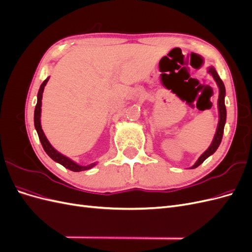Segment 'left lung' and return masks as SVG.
I'll return each mask as SVG.
<instances>
[{"label":"left lung","mask_w":252,"mask_h":252,"mask_svg":"<svg viewBox=\"0 0 252 252\" xmlns=\"http://www.w3.org/2000/svg\"><path fill=\"white\" fill-rule=\"evenodd\" d=\"M208 72L212 75L213 79L216 80L218 86H219V89H220L219 101H218L220 120H219V124H218V128H217V132L215 134V138H213V140H212V143L210 144V146L208 147V149L206 150L199 158H197V161L191 167V169L196 168V167L200 166L205 161L206 158H207L208 157H210L211 155L215 154L216 150L219 148L220 142H222L223 133H224V126H225V123H226V106H225V94H226V90H225L224 83H223L222 80H220L218 72L216 71V69L213 67H209Z\"/></svg>","instance_id":"obj_1"}]
</instances>
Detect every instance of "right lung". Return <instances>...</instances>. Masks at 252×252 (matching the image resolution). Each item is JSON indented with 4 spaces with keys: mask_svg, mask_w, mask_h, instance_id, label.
<instances>
[{
    "mask_svg": "<svg viewBox=\"0 0 252 252\" xmlns=\"http://www.w3.org/2000/svg\"><path fill=\"white\" fill-rule=\"evenodd\" d=\"M48 80H49V77L42 83V85L39 89V93H37V102H36L35 108H34V127L36 129V132H37V135H39V139L41 141L42 146H43L45 152H46V154L53 159V161H56L57 163L63 165L65 168L69 169L71 171L79 172V171H83V170H87V169L93 168V167L95 165V163L89 164L87 166H81L77 163H74L72 159H70L69 158L63 156L62 154H60L59 151H57L55 148L51 146L49 141L46 138V135L44 134L42 126H41V106H42V96H43L44 87L46 86Z\"/></svg>",
    "mask_w": 252,
    "mask_h": 252,
    "instance_id": "obj_1",
    "label": "right lung"
}]
</instances>
